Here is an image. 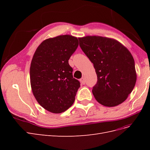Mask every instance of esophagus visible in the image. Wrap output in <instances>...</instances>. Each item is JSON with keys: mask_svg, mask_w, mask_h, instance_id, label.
<instances>
[{"mask_svg": "<svg viewBox=\"0 0 150 150\" xmlns=\"http://www.w3.org/2000/svg\"><path fill=\"white\" fill-rule=\"evenodd\" d=\"M80 81L81 83H82L83 84H84L86 83V80H85V78H82L81 79H80Z\"/></svg>", "mask_w": 150, "mask_h": 150, "instance_id": "obj_1", "label": "esophagus"}]
</instances>
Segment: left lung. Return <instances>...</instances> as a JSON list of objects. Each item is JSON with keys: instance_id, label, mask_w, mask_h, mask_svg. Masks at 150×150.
I'll use <instances>...</instances> for the list:
<instances>
[{"instance_id": "obj_1", "label": "left lung", "mask_w": 150, "mask_h": 150, "mask_svg": "<svg viewBox=\"0 0 150 150\" xmlns=\"http://www.w3.org/2000/svg\"><path fill=\"white\" fill-rule=\"evenodd\" d=\"M78 39L97 74V83L92 90L95 99L107 107L123 103L137 81L134 61L129 50L109 38L88 35Z\"/></svg>"}]
</instances>
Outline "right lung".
Returning a JSON list of instances; mask_svg holds the SVG:
<instances>
[{"label":"right lung","mask_w":150,"mask_h":150,"mask_svg":"<svg viewBox=\"0 0 150 150\" xmlns=\"http://www.w3.org/2000/svg\"><path fill=\"white\" fill-rule=\"evenodd\" d=\"M77 38L61 35L44 40L31 61L30 81L38 103L52 113H61L74 103L78 80L73 78L70 57L78 47Z\"/></svg>","instance_id":"add662e5"}]
</instances>
